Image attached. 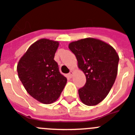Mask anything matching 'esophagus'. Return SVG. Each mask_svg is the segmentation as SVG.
Returning a JSON list of instances; mask_svg holds the SVG:
<instances>
[{
    "mask_svg": "<svg viewBox=\"0 0 135 135\" xmlns=\"http://www.w3.org/2000/svg\"><path fill=\"white\" fill-rule=\"evenodd\" d=\"M69 76L71 78L73 76V71H70V73H69Z\"/></svg>",
    "mask_w": 135,
    "mask_h": 135,
    "instance_id": "esophagus-1",
    "label": "esophagus"
}]
</instances>
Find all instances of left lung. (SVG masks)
<instances>
[{"label":"left lung","instance_id":"1","mask_svg":"<svg viewBox=\"0 0 135 135\" xmlns=\"http://www.w3.org/2000/svg\"><path fill=\"white\" fill-rule=\"evenodd\" d=\"M69 48L86 78L84 87L78 90L80 100L87 106H95L106 98L115 83L118 54L111 45L93 38L72 42Z\"/></svg>","mask_w":135,"mask_h":135}]
</instances>
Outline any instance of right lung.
Listing matches in <instances>:
<instances>
[{"instance_id":"right-lung-1","label":"right lung","mask_w":135,"mask_h":135,"mask_svg":"<svg viewBox=\"0 0 135 135\" xmlns=\"http://www.w3.org/2000/svg\"><path fill=\"white\" fill-rule=\"evenodd\" d=\"M58 46L57 41L38 40L29 46L17 64L18 78L27 92L42 104L57 100L67 82L54 60Z\"/></svg>"}]
</instances>
